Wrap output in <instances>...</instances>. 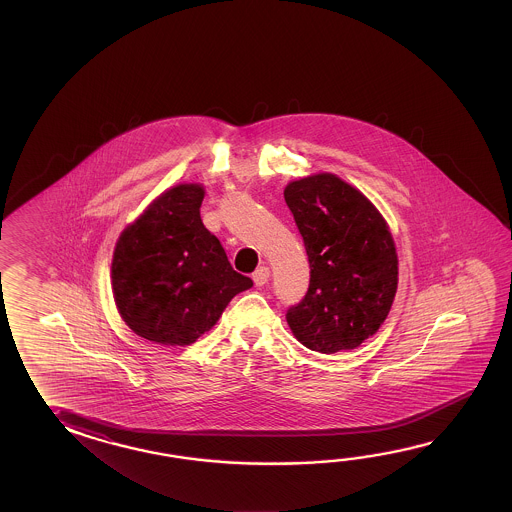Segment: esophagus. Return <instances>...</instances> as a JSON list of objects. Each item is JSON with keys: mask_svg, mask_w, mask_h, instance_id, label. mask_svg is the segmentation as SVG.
Segmentation results:
<instances>
[{"mask_svg": "<svg viewBox=\"0 0 512 512\" xmlns=\"http://www.w3.org/2000/svg\"><path fill=\"white\" fill-rule=\"evenodd\" d=\"M253 282H255V286H264L268 279H270V270L266 268V266H261V268H257L255 272H253Z\"/></svg>", "mask_w": 512, "mask_h": 512, "instance_id": "obj_1", "label": "esophagus"}]
</instances>
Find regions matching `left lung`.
Returning a JSON list of instances; mask_svg holds the SVG:
<instances>
[{"label": "left lung", "instance_id": "1", "mask_svg": "<svg viewBox=\"0 0 512 512\" xmlns=\"http://www.w3.org/2000/svg\"><path fill=\"white\" fill-rule=\"evenodd\" d=\"M284 200L310 262L308 292L288 308L286 321L310 350H352L376 334L394 303L392 233L376 206L332 173L293 180Z\"/></svg>", "mask_w": 512, "mask_h": 512}]
</instances>
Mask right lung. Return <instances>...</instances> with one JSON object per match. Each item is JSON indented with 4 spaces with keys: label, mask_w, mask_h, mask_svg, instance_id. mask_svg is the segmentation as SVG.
<instances>
[{
    "label": "right lung",
    "mask_w": 512,
    "mask_h": 512,
    "mask_svg": "<svg viewBox=\"0 0 512 512\" xmlns=\"http://www.w3.org/2000/svg\"><path fill=\"white\" fill-rule=\"evenodd\" d=\"M204 188L178 184L122 231L111 264L116 308L136 335L191 345L253 286L231 268L220 240L200 219Z\"/></svg>",
    "instance_id": "obj_1"
}]
</instances>
